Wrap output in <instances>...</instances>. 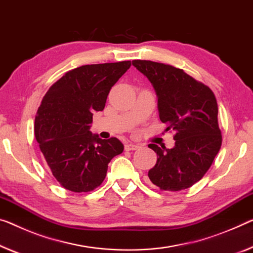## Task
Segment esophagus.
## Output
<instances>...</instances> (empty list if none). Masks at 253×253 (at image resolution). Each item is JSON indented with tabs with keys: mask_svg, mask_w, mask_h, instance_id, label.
<instances>
[{
	"mask_svg": "<svg viewBox=\"0 0 253 253\" xmlns=\"http://www.w3.org/2000/svg\"><path fill=\"white\" fill-rule=\"evenodd\" d=\"M139 148L138 145H134V143H126V150L130 151V150H137Z\"/></svg>",
	"mask_w": 253,
	"mask_h": 253,
	"instance_id": "obj_1",
	"label": "esophagus"
}]
</instances>
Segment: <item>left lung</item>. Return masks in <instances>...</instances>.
Returning <instances> with one entry per match:
<instances>
[{
  "label": "left lung",
  "instance_id": "obj_1",
  "mask_svg": "<svg viewBox=\"0 0 253 253\" xmlns=\"http://www.w3.org/2000/svg\"><path fill=\"white\" fill-rule=\"evenodd\" d=\"M132 64L153 84L166 131L175 132L172 149L148 145L157 154L149 180L162 191L188 189L204 177L220 149L216 97L182 69L146 60H134Z\"/></svg>",
  "mask_w": 253,
  "mask_h": 253
}]
</instances>
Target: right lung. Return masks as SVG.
Returning <instances> with one entry per match:
<instances>
[{
	"instance_id": "1",
	"label": "right lung",
	"mask_w": 253,
	"mask_h": 253,
	"mask_svg": "<svg viewBox=\"0 0 253 253\" xmlns=\"http://www.w3.org/2000/svg\"><path fill=\"white\" fill-rule=\"evenodd\" d=\"M130 67L131 61L83 65L68 71L42 97L35 135L53 176L69 191L89 192L99 186L108 163L123 151L119 139H100L89 131V124Z\"/></svg>"
}]
</instances>
